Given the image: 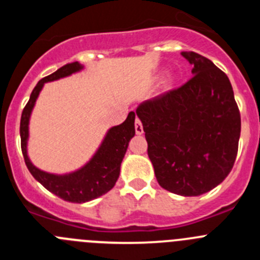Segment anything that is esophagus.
Returning <instances> with one entry per match:
<instances>
[{
	"instance_id": "34e87169",
	"label": "esophagus",
	"mask_w": 260,
	"mask_h": 260,
	"mask_svg": "<svg viewBox=\"0 0 260 260\" xmlns=\"http://www.w3.org/2000/svg\"><path fill=\"white\" fill-rule=\"evenodd\" d=\"M135 133H137L138 135L143 134V126H142V122L138 118L135 119Z\"/></svg>"
}]
</instances>
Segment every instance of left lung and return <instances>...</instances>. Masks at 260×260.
I'll use <instances>...</instances> for the list:
<instances>
[{"label":"left lung","instance_id":"8db88e82","mask_svg":"<svg viewBox=\"0 0 260 260\" xmlns=\"http://www.w3.org/2000/svg\"><path fill=\"white\" fill-rule=\"evenodd\" d=\"M181 54L192 65L191 79L143 102L137 116L158 185L177 195L198 197L231 173L241 116L224 71L198 53Z\"/></svg>","mask_w":260,"mask_h":260}]
</instances>
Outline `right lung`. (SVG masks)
Listing matches in <instances>:
<instances>
[{"instance_id": "add662e5", "label": "right lung", "mask_w": 260, "mask_h": 260, "mask_svg": "<svg viewBox=\"0 0 260 260\" xmlns=\"http://www.w3.org/2000/svg\"><path fill=\"white\" fill-rule=\"evenodd\" d=\"M83 68L84 66L80 65L79 62H73L62 66L53 74L39 80V83L36 84L29 96L28 103L23 109L22 118H20V144H22L23 157L29 173L45 189L71 203H86L107 194L109 190L113 189L119 177L121 162L127 151L128 142L135 135V113L130 112L127 118L121 125L113 126L108 130L102 144L99 146L92 157L89 158V161H87L77 171L65 174H54L41 171L32 164L27 152L29 137L28 125L32 109L35 107L41 89L48 82L75 74L78 71L83 70Z\"/></svg>"}]
</instances>
